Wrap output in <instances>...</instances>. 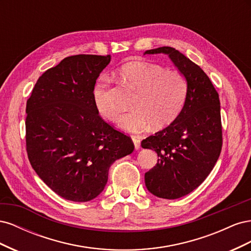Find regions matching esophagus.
Instances as JSON below:
<instances>
[{
  "label": "esophagus",
  "instance_id": "obj_1",
  "mask_svg": "<svg viewBox=\"0 0 251 251\" xmlns=\"http://www.w3.org/2000/svg\"><path fill=\"white\" fill-rule=\"evenodd\" d=\"M132 140L134 142V146H135V149L138 150L140 148V139L137 137V136H132Z\"/></svg>",
  "mask_w": 251,
  "mask_h": 251
}]
</instances>
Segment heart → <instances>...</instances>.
Here are the masks:
<instances>
[{"instance_id": "obj_1", "label": "heart", "mask_w": 251, "mask_h": 251, "mask_svg": "<svg viewBox=\"0 0 251 251\" xmlns=\"http://www.w3.org/2000/svg\"><path fill=\"white\" fill-rule=\"evenodd\" d=\"M120 79L136 90L133 111L120 118L119 126L128 133H141L153 124L162 127L171 124L183 108L188 82L178 70L163 69L149 62H130L118 70ZM97 112L112 123L119 118L120 110L110 98V82L107 77L98 79L92 90Z\"/></svg>"}]
</instances>
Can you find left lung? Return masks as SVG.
I'll return each instance as SVG.
<instances>
[{"instance_id":"1","label":"left lung","mask_w":251,"mask_h":251,"mask_svg":"<svg viewBox=\"0 0 251 251\" xmlns=\"http://www.w3.org/2000/svg\"><path fill=\"white\" fill-rule=\"evenodd\" d=\"M164 53L184 75L187 96L177 118L162 131L143 139L141 147L154 150L159 159L144 175L147 188L163 199L181 198L198 187L214 169L222 150L219 94L201 68L172 47L151 49Z\"/></svg>"}]
</instances>
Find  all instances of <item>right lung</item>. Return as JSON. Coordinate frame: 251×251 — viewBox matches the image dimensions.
<instances>
[{"instance_id":"right-lung-1","label":"right lung","mask_w":251,"mask_h":251,"mask_svg":"<svg viewBox=\"0 0 251 251\" xmlns=\"http://www.w3.org/2000/svg\"><path fill=\"white\" fill-rule=\"evenodd\" d=\"M110 60V55L68 56L42 74L27 100L30 164L66 200L96 198L110 166L134 151L130 136L105 123L93 102V87Z\"/></svg>"}]
</instances>
